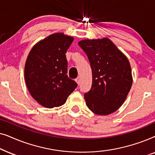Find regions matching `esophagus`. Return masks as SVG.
<instances>
[{
	"label": "esophagus",
	"instance_id": "34e87169",
	"mask_svg": "<svg viewBox=\"0 0 155 155\" xmlns=\"http://www.w3.org/2000/svg\"><path fill=\"white\" fill-rule=\"evenodd\" d=\"M75 82H77V83H78V84H80V80L79 78H76V79H75Z\"/></svg>",
	"mask_w": 155,
	"mask_h": 155
}]
</instances>
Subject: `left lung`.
Wrapping results in <instances>:
<instances>
[{"instance_id": "obj_1", "label": "left lung", "mask_w": 155, "mask_h": 155, "mask_svg": "<svg viewBox=\"0 0 155 155\" xmlns=\"http://www.w3.org/2000/svg\"><path fill=\"white\" fill-rule=\"evenodd\" d=\"M78 44L92 69V87L84 93L87 106L98 115L114 113L124 104L132 86L128 58L107 38L82 40Z\"/></svg>"}]
</instances>
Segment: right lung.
Returning <instances> with one entry per match:
<instances>
[{
	"label": "right lung",
	"instance_id": "add662e5",
	"mask_svg": "<svg viewBox=\"0 0 155 155\" xmlns=\"http://www.w3.org/2000/svg\"><path fill=\"white\" fill-rule=\"evenodd\" d=\"M73 41V37L54 34L36 44L28 55L25 82L31 97L44 107L63 105L77 87L67 75L65 53Z\"/></svg>",
	"mask_w": 155,
	"mask_h": 155
}]
</instances>
